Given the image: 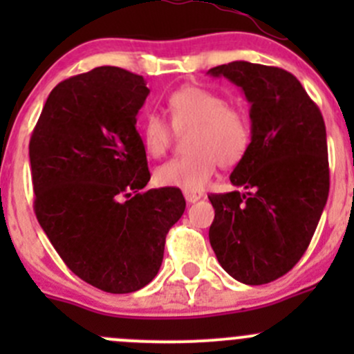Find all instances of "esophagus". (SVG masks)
<instances>
[{"mask_svg":"<svg viewBox=\"0 0 354 354\" xmlns=\"http://www.w3.org/2000/svg\"><path fill=\"white\" fill-rule=\"evenodd\" d=\"M183 195H185V200H187L188 203L198 202V200L203 197L202 194H197V192H183Z\"/></svg>","mask_w":354,"mask_h":354,"instance_id":"34e87169","label":"esophagus"}]
</instances>
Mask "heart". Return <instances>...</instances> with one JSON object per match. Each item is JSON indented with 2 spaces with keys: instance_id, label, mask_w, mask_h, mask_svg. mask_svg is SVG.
Wrapping results in <instances>:
<instances>
[{
  "instance_id": "b5f03b06",
  "label": "heart",
  "mask_w": 354,
  "mask_h": 354,
  "mask_svg": "<svg viewBox=\"0 0 354 354\" xmlns=\"http://www.w3.org/2000/svg\"><path fill=\"white\" fill-rule=\"evenodd\" d=\"M167 116L176 131H187V154L167 160L156 169L160 187L200 192L216 171L217 162L231 167L243 159L252 140L250 120L243 109L227 106L217 92L187 85L167 97ZM171 127L152 113L140 127L142 147L149 157L159 159L171 145Z\"/></svg>"
}]
</instances>
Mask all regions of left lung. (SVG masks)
<instances>
[{
	"label": "left lung",
	"mask_w": 354,
	"mask_h": 354,
	"mask_svg": "<svg viewBox=\"0 0 354 354\" xmlns=\"http://www.w3.org/2000/svg\"><path fill=\"white\" fill-rule=\"evenodd\" d=\"M243 91L252 140L231 173L245 192L210 194L209 240L221 267L250 286L284 276L308 248L329 197L326 123L283 68L233 62L210 68Z\"/></svg>",
	"instance_id": "left-lung-1"
}]
</instances>
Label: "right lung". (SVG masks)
Here are the masks:
<instances>
[{
	"mask_svg": "<svg viewBox=\"0 0 354 354\" xmlns=\"http://www.w3.org/2000/svg\"><path fill=\"white\" fill-rule=\"evenodd\" d=\"M149 92L140 75L116 66L66 78L28 145L46 236L71 272L114 295L154 279L167 231L187 207L180 188L142 192L151 173L137 114Z\"/></svg>",
	"mask_w": 354,
	"mask_h": 354,
	"instance_id": "right-lung-1",
	"label": "right lung"
}]
</instances>
